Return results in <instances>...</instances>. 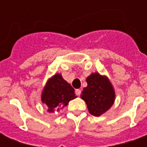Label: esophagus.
<instances>
[{
    "label": "esophagus",
    "mask_w": 147,
    "mask_h": 147,
    "mask_svg": "<svg viewBox=\"0 0 147 147\" xmlns=\"http://www.w3.org/2000/svg\"><path fill=\"white\" fill-rule=\"evenodd\" d=\"M75 92H76V94L77 96H80V94H81V90H80V89H76Z\"/></svg>",
    "instance_id": "34e87169"
}]
</instances>
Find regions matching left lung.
I'll return each instance as SVG.
<instances>
[{"mask_svg": "<svg viewBox=\"0 0 147 147\" xmlns=\"http://www.w3.org/2000/svg\"><path fill=\"white\" fill-rule=\"evenodd\" d=\"M87 86L83 88L81 98L86 102L89 113L99 117L109 110L115 101V91L110 81L106 76L98 72L86 78Z\"/></svg>", "mask_w": 147, "mask_h": 147, "instance_id": "8db88e82", "label": "left lung"}]
</instances>
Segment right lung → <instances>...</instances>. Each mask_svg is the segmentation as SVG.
<instances>
[{
  "mask_svg": "<svg viewBox=\"0 0 147 147\" xmlns=\"http://www.w3.org/2000/svg\"><path fill=\"white\" fill-rule=\"evenodd\" d=\"M75 90L61 74H56L47 81L42 93V102L47 106L49 113L58 112L76 98Z\"/></svg>",
  "mask_w": 147,
  "mask_h": 147,
  "instance_id": "right-lung-1",
  "label": "right lung"
}]
</instances>
